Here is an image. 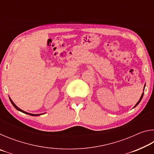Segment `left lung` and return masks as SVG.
I'll use <instances>...</instances> for the list:
<instances>
[{
	"instance_id": "1",
	"label": "left lung",
	"mask_w": 154,
	"mask_h": 154,
	"mask_svg": "<svg viewBox=\"0 0 154 154\" xmlns=\"http://www.w3.org/2000/svg\"><path fill=\"white\" fill-rule=\"evenodd\" d=\"M143 93H144V92H143ZM143 93L142 94V95H141V96H140V100H139V102H138L137 104H136V105H135V106H137L138 105H139V103L140 102V100H141V99H142V98H143ZM135 106H134V107H135Z\"/></svg>"
}]
</instances>
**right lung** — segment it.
Masks as SVG:
<instances>
[{
  "instance_id": "obj_1",
  "label": "right lung",
  "mask_w": 154,
  "mask_h": 154,
  "mask_svg": "<svg viewBox=\"0 0 154 154\" xmlns=\"http://www.w3.org/2000/svg\"><path fill=\"white\" fill-rule=\"evenodd\" d=\"M10 100H11V103H12V105H14V107L17 109V110H18V111H21V112H22V113H26V114H28V115H30V116H40L41 114H31V113H27V112H26V111H22V109H20V108H18L17 106L15 105V104L14 103V102H13V101L11 100V99H10ZM42 115V114H41Z\"/></svg>"
}]
</instances>
